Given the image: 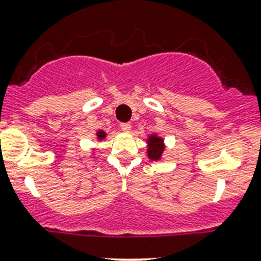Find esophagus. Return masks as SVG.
Here are the masks:
<instances>
[{
    "instance_id": "esophagus-1",
    "label": "esophagus",
    "mask_w": 261,
    "mask_h": 261,
    "mask_svg": "<svg viewBox=\"0 0 261 261\" xmlns=\"http://www.w3.org/2000/svg\"><path fill=\"white\" fill-rule=\"evenodd\" d=\"M121 130L125 131V133H128L131 130V123L126 122V123H121Z\"/></svg>"
}]
</instances>
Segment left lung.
<instances>
[{
  "mask_svg": "<svg viewBox=\"0 0 261 261\" xmlns=\"http://www.w3.org/2000/svg\"><path fill=\"white\" fill-rule=\"evenodd\" d=\"M165 140L158 134H150L147 136V155L152 161H160L164 158Z\"/></svg>",
  "mask_w": 261,
  "mask_h": 261,
  "instance_id": "obj_1",
  "label": "left lung"
}]
</instances>
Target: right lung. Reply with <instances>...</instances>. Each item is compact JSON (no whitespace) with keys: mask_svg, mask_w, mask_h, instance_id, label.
<instances>
[{"mask_svg":"<svg viewBox=\"0 0 261 261\" xmlns=\"http://www.w3.org/2000/svg\"><path fill=\"white\" fill-rule=\"evenodd\" d=\"M95 135H96L97 142H103L104 139L107 138V133H106V131H104V130H97Z\"/></svg>","mask_w":261,"mask_h":261,"instance_id":"add662e5","label":"right lung"}]
</instances>
